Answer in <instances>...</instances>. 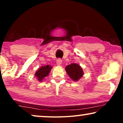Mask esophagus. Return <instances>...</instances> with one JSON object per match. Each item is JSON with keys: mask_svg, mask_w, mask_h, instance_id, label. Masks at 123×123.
<instances>
[{"mask_svg": "<svg viewBox=\"0 0 123 123\" xmlns=\"http://www.w3.org/2000/svg\"><path fill=\"white\" fill-rule=\"evenodd\" d=\"M62 63V60L61 59H58L56 60V64L59 65V66L61 65Z\"/></svg>", "mask_w": 123, "mask_h": 123, "instance_id": "obj_1", "label": "esophagus"}]
</instances>
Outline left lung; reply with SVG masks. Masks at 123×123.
Instances as JSON below:
<instances>
[{
	"label": "left lung",
	"instance_id": "left-lung-1",
	"mask_svg": "<svg viewBox=\"0 0 123 123\" xmlns=\"http://www.w3.org/2000/svg\"><path fill=\"white\" fill-rule=\"evenodd\" d=\"M65 71L73 81H77L84 74L83 69L80 65L72 63L65 67Z\"/></svg>",
	"mask_w": 123,
	"mask_h": 123
}]
</instances>
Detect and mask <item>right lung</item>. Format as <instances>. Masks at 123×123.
Wrapping results in <instances>:
<instances>
[{"mask_svg": "<svg viewBox=\"0 0 123 123\" xmlns=\"http://www.w3.org/2000/svg\"><path fill=\"white\" fill-rule=\"evenodd\" d=\"M51 69L52 67L49 65L42 66L35 73V77H36L38 81L42 82L45 77L48 76Z\"/></svg>", "mask_w": 123, "mask_h": 123, "instance_id": "obj_1", "label": "right lung"}]
</instances>
